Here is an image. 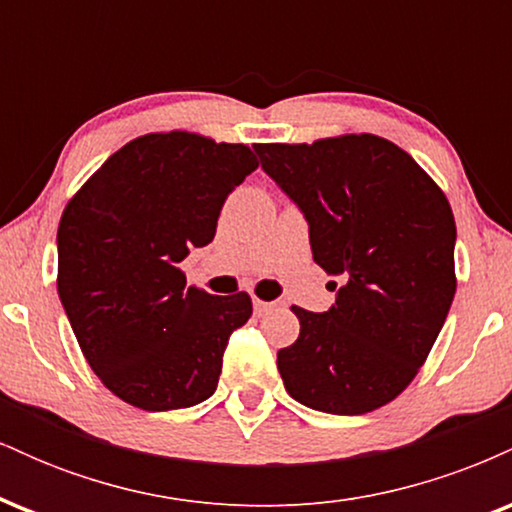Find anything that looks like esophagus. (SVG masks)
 <instances>
[{"mask_svg": "<svg viewBox=\"0 0 512 512\" xmlns=\"http://www.w3.org/2000/svg\"><path fill=\"white\" fill-rule=\"evenodd\" d=\"M272 305H274V303L260 301V298H255V301H252V308H255V315H264V313H267V310H272Z\"/></svg>", "mask_w": 512, "mask_h": 512, "instance_id": "34e87169", "label": "esophagus"}]
</instances>
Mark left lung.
I'll use <instances>...</instances> for the list:
<instances>
[{
    "mask_svg": "<svg viewBox=\"0 0 512 512\" xmlns=\"http://www.w3.org/2000/svg\"><path fill=\"white\" fill-rule=\"evenodd\" d=\"M255 151L303 211L313 260L337 276L330 310L291 308L301 334L276 354L286 392L325 414L383 407L424 366L455 298L448 199L407 151L375 134Z\"/></svg>",
    "mask_w": 512,
    "mask_h": 512,
    "instance_id": "left-lung-1",
    "label": "left lung"
}]
</instances>
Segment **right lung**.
<instances>
[{
  "label": "right lung",
  "mask_w": 512,
  "mask_h": 512,
  "mask_svg": "<svg viewBox=\"0 0 512 512\" xmlns=\"http://www.w3.org/2000/svg\"><path fill=\"white\" fill-rule=\"evenodd\" d=\"M257 168L245 144L144 134L72 197L57 228V291L88 366L132 407H195L252 315L248 293L211 296L180 262L216 236L226 197Z\"/></svg>",
  "instance_id": "add662e5"
}]
</instances>
